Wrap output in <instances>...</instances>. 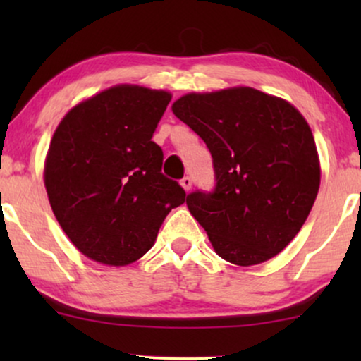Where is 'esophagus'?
<instances>
[{
	"label": "esophagus",
	"mask_w": 361,
	"mask_h": 361,
	"mask_svg": "<svg viewBox=\"0 0 361 361\" xmlns=\"http://www.w3.org/2000/svg\"><path fill=\"white\" fill-rule=\"evenodd\" d=\"M180 185L185 192H189L192 189V179H190V177H184V179L180 180Z\"/></svg>",
	"instance_id": "obj_1"
}]
</instances>
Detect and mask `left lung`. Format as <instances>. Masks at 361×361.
<instances>
[{"mask_svg":"<svg viewBox=\"0 0 361 361\" xmlns=\"http://www.w3.org/2000/svg\"><path fill=\"white\" fill-rule=\"evenodd\" d=\"M172 113L214 157V194L185 204L215 253L236 266L264 263L302 228L320 185L314 135L284 98L251 87L187 93Z\"/></svg>","mask_w":361,"mask_h":361,"instance_id":"8db88e82","label":"left lung"}]
</instances>
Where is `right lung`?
<instances>
[{"label": "right lung", "instance_id": "obj_1", "mask_svg": "<svg viewBox=\"0 0 361 361\" xmlns=\"http://www.w3.org/2000/svg\"><path fill=\"white\" fill-rule=\"evenodd\" d=\"M172 95L120 83L67 111L49 145L44 185L73 246L97 263L126 266L154 245L185 192L161 172L151 141Z\"/></svg>", "mask_w": 361, "mask_h": 361}]
</instances>
